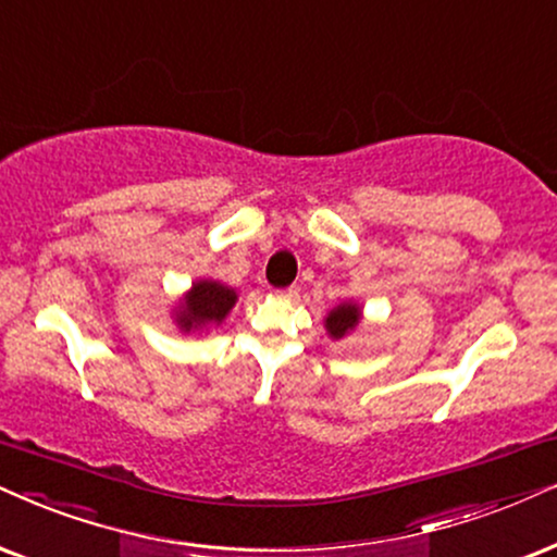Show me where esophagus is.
<instances>
[{
    "instance_id": "1",
    "label": "esophagus",
    "mask_w": 557,
    "mask_h": 557,
    "mask_svg": "<svg viewBox=\"0 0 557 557\" xmlns=\"http://www.w3.org/2000/svg\"><path fill=\"white\" fill-rule=\"evenodd\" d=\"M280 295V298H285V300H295L298 298V293H300V287L298 285H290V287H280V290H274Z\"/></svg>"
}]
</instances>
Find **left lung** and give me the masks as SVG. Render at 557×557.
<instances>
[{"label":"left lung","mask_w":557,"mask_h":557,"mask_svg":"<svg viewBox=\"0 0 557 557\" xmlns=\"http://www.w3.org/2000/svg\"><path fill=\"white\" fill-rule=\"evenodd\" d=\"M357 323H360V311H357V306H339L336 311H331L326 319V329L334 339H342V336L355 329Z\"/></svg>","instance_id":"left-lung-1"}]
</instances>
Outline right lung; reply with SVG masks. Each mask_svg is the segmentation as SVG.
<instances>
[{
	"mask_svg": "<svg viewBox=\"0 0 557 557\" xmlns=\"http://www.w3.org/2000/svg\"><path fill=\"white\" fill-rule=\"evenodd\" d=\"M236 302V293L228 287L202 280L193 287V293L187 295L185 306L180 308V326L189 331L195 326H208V323L223 321V315L231 311V306Z\"/></svg>",
	"mask_w": 557,
	"mask_h": 557,
	"instance_id": "right-lung-1",
	"label": "right lung"
}]
</instances>
